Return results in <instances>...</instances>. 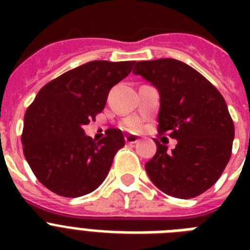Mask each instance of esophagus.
<instances>
[{
  "mask_svg": "<svg viewBox=\"0 0 250 250\" xmlns=\"http://www.w3.org/2000/svg\"><path fill=\"white\" fill-rule=\"evenodd\" d=\"M139 141H140V139L137 136H135V135H127V136H125V143H127V144H136Z\"/></svg>",
  "mask_w": 250,
  "mask_h": 250,
  "instance_id": "1",
  "label": "esophagus"
}]
</instances>
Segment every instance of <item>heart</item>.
<instances>
[{
  "mask_svg": "<svg viewBox=\"0 0 250 250\" xmlns=\"http://www.w3.org/2000/svg\"><path fill=\"white\" fill-rule=\"evenodd\" d=\"M128 128L129 129H137L139 128V123H137V122H129L128 123Z\"/></svg>",
  "mask_w": 250,
  "mask_h": 250,
  "instance_id": "heart-1",
  "label": "heart"
}]
</instances>
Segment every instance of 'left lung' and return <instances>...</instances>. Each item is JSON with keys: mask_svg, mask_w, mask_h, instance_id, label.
I'll use <instances>...</instances> for the list:
<instances>
[{"mask_svg": "<svg viewBox=\"0 0 250 250\" xmlns=\"http://www.w3.org/2000/svg\"><path fill=\"white\" fill-rule=\"evenodd\" d=\"M133 74L158 90V131L178 141L167 150L156 140L146 174L172 197L204 193L219 179L232 150L235 128L225 98L200 72L172 58L137 62Z\"/></svg>", "mask_w": 250, "mask_h": 250, "instance_id": "1", "label": "left lung"}]
</instances>
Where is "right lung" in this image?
I'll list each match as a JSON object with an SVG mask.
<instances>
[{
	"instance_id": "right-lung-1",
	"label": "right lung",
	"mask_w": 250,
	"mask_h": 250,
	"mask_svg": "<svg viewBox=\"0 0 250 250\" xmlns=\"http://www.w3.org/2000/svg\"><path fill=\"white\" fill-rule=\"evenodd\" d=\"M135 61H93L44 85L24 115L23 152L39 182L63 197L93 192L125 146L119 129L94 141L83 127L101 113L110 89L128 75Z\"/></svg>"
}]
</instances>
